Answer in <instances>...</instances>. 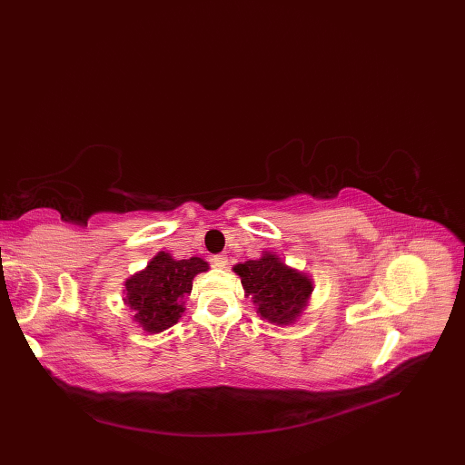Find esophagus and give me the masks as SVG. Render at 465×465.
<instances>
[{"label":"esophagus","mask_w":465,"mask_h":465,"mask_svg":"<svg viewBox=\"0 0 465 465\" xmlns=\"http://www.w3.org/2000/svg\"><path fill=\"white\" fill-rule=\"evenodd\" d=\"M213 265L214 267H226L228 265V258L224 254H216V256H213Z\"/></svg>","instance_id":"1"}]
</instances>
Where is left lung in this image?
I'll return each instance as SVG.
<instances>
[{
  "instance_id": "left-lung-1",
  "label": "left lung",
  "mask_w": 465,
  "mask_h": 465,
  "mask_svg": "<svg viewBox=\"0 0 465 465\" xmlns=\"http://www.w3.org/2000/svg\"><path fill=\"white\" fill-rule=\"evenodd\" d=\"M233 272L241 277L247 296L258 305L265 321L284 326L300 316L312 292L311 281L290 270L275 254H263L260 260L237 263Z\"/></svg>"
}]
</instances>
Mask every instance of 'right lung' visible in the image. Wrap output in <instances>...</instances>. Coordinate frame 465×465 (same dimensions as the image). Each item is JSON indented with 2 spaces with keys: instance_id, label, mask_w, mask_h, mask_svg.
I'll return each instance as SVG.
<instances>
[{
  "instance_id": "right-lung-1",
  "label": "right lung",
  "mask_w": 465,
  "mask_h": 465,
  "mask_svg": "<svg viewBox=\"0 0 465 465\" xmlns=\"http://www.w3.org/2000/svg\"><path fill=\"white\" fill-rule=\"evenodd\" d=\"M202 258L175 260L160 252L146 270L126 282V303L135 311L134 319L146 331H163L177 324L184 311L183 300L190 294L193 277L207 272Z\"/></svg>"
}]
</instances>
